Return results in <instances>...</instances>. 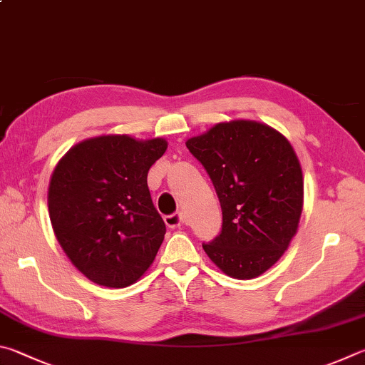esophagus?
<instances>
[{
	"instance_id": "34e87169",
	"label": "esophagus",
	"mask_w": 365,
	"mask_h": 365,
	"mask_svg": "<svg viewBox=\"0 0 365 365\" xmlns=\"http://www.w3.org/2000/svg\"><path fill=\"white\" fill-rule=\"evenodd\" d=\"M164 222H165V225H168L169 228H177V227H180V225L183 223V215L180 214V212H177V214L165 215L164 217Z\"/></svg>"
}]
</instances>
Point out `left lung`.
I'll use <instances>...</instances> for the list:
<instances>
[{
  "label": "left lung",
  "mask_w": 365,
  "mask_h": 365,
  "mask_svg": "<svg viewBox=\"0 0 365 365\" xmlns=\"http://www.w3.org/2000/svg\"><path fill=\"white\" fill-rule=\"evenodd\" d=\"M187 148L207 170L222 205V231L202 244L235 279H254L279 260L297 233L303 174L292 145L268 124L236 119L191 137Z\"/></svg>",
  "instance_id": "1"
}]
</instances>
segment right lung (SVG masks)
I'll list each match as a JSON object with an SVG mask.
<instances>
[{"label": "right lung", "instance_id": "right-lung-1", "mask_svg": "<svg viewBox=\"0 0 365 365\" xmlns=\"http://www.w3.org/2000/svg\"><path fill=\"white\" fill-rule=\"evenodd\" d=\"M165 150L160 137L101 135L71 147L52 172L48 207L57 241L98 286L134 284L161 247L165 225L147 175Z\"/></svg>", "mask_w": 365, "mask_h": 365}]
</instances>
